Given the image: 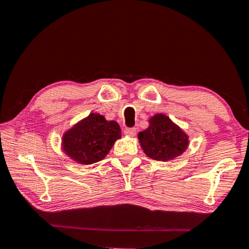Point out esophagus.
I'll return each mask as SVG.
<instances>
[{
    "label": "esophagus",
    "instance_id": "obj_1",
    "mask_svg": "<svg viewBox=\"0 0 249 249\" xmlns=\"http://www.w3.org/2000/svg\"><path fill=\"white\" fill-rule=\"evenodd\" d=\"M124 134L125 135H127V136H135V134H136V128H125L124 129Z\"/></svg>",
    "mask_w": 249,
    "mask_h": 249
}]
</instances>
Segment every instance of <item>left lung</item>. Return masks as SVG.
<instances>
[{
    "label": "left lung",
    "instance_id": "obj_1",
    "mask_svg": "<svg viewBox=\"0 0 249 249\" xmlns=\"http://www.w3.org/2000/svg\"><path fill=\"white\" fill-rule=\"evenodd\" d=\"M148 123V127L139 133V141L149 159L168 161L186 151L188 135L167 115L155 114Z\"/></svg>",
    "mask_w": 249,
    "mask_h": 249
}]
</instances>
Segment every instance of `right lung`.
<instances>
[{
  "mask_svg": "<svg viewBox=\"0 0 249 249\" xmlns=\"http://www.w3.org/2000/svg\"><path fill=\"white\" fill-rule=\"evenodd\" d=\"M121 133L115 121L90 113L63 134L62 149L76 163L90 165L105 159Z\"/></svg>",
  "mask_w": 249,
  "mask_h": 249,
  "instance_id": "right-lung-1",
  "label": "right lung"
}]
</instances>
